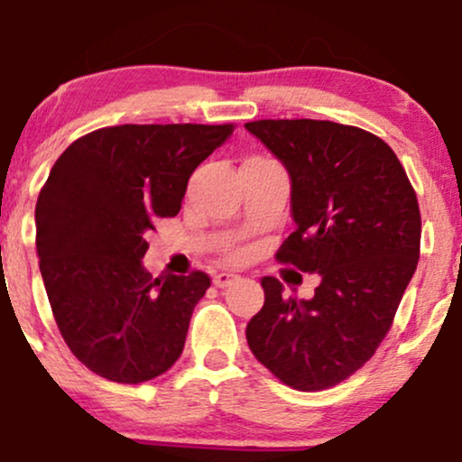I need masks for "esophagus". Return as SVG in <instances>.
<instances>
[{"label":"esophagus","instance_id":"esophagus-1","mask_svg":"<svg viewBox=\"0 0 462 462\" xmlns=\"http://www.w3.org/2000/svg\"><path fill=\"white\" fill-rule=\"evenodd\" d=\"M238 275L236 273H227V272H221V273H215V278H213V282H215V286H219V289H226V286H230V284H235V282H238Z\"/></svg>","mask_w":462,"mask_h":462}]
</instances>
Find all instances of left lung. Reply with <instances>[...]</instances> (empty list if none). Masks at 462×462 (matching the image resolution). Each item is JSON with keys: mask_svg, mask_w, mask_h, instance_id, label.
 Listing matches in <instances>:
<instances>
[{"mask_svg": "<svg viewBox=\"0 0 462 462\" xmlns=\"http://www.w3.org/2000/svg\"><path fill=\"white\" fill-rule=\"evenodd\" d=\"M249 134L291 178L295 230L275 254L319 275L310 300L261 280L264 304L247 346L284 384L321 391L374 356L417 269L421 215L395 152L378 136L315 119H264Z\"/></svg>", "mask_w": 462, "mask_h": 462, "instance_id": "left-lung-1", "label": "left lung"}]
</instances>
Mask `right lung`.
Returning <instances> with one entry per match:
<instances>
[{
  "label": "right lung",
  "instance_id": "1",
  "mask_svg": "<svg viewBox=\"0 0 462 462\" xmlns=\"http://www.w3.org/2000/svg\"><path fill=\"white\" fill-rule=\"evenodd\" d=\"M232 125H115L62 152L36 201V254L58 330L79 363L139 384L180 358L210 278L143 267L158 217L182 208L190 173Z\"/></svg>",
  "mask_w": 462,
  "mask_h": 462
}]
</instances>
